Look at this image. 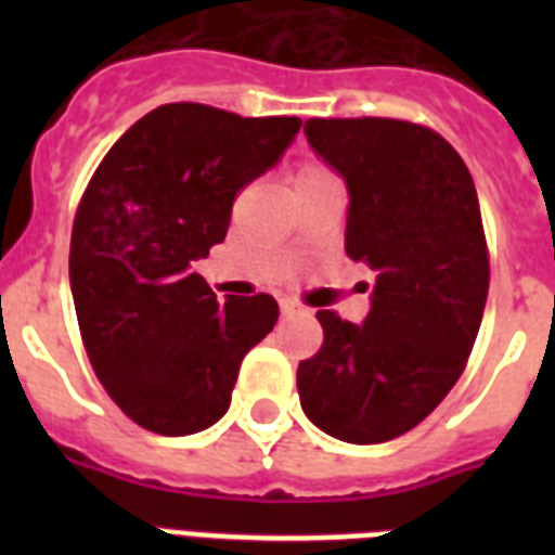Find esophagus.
Returning <instances> with one entry per match:
<instances>
[{"label": "esophagus", "mask_w": 555, "mask_h": 555, "mask_svg": "<svg viewBox=\"0 0 555 555\" xmlns=\"http://www.w3.org/2000/svg\"><path fill=\"white\" fill-rule=\"evenodd\" d=\"M305 308L299 302H294V299H282V317H305Z\"/></svg>", "instance_id": "obj_1"}]
</instances>
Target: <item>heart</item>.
I'll use <instances>...</instances> for the list:
<instances>
[{"label":"heart","mask_w":555,"mask_h":555,"mask_svg":"<svg viewBox=\"0 0 555 555\" xmlns=\"http://www.w3.org/2000/svg\"><path fill=\"white\" fill-rule=\"evenodd\" d=\"M320 172H328V169H325V167H320V164H302V167H299V169H296V172H294V178L320 176ZM294 178H291V181H294Z\"/></svg>","instance_id":"1"}]
</instances>
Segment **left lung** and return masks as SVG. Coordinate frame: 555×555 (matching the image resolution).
Here are the masks:
<instances>
[{
    "mask_svg": "<svg viewBox=\"0 0 555 555\" xmlns=\"http://www.w3.org/2000/svg\"><path fill=\"white\" fill-rule=\"evenodd\" d=\"M308 143L346 178L348 259L377 273L363 325L320 311L322 348L299 363L305 414L331 438L383 443L455 386L481 328L490 250L464 158L395 117H311Z\"/></svg>",
    "mask_w": 555,
    "mask_h": 555,
    "instance_id": "1",
    "label": "left lung"
}]
</instances>
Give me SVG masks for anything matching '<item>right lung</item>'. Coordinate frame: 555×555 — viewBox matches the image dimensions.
Listing matches in <instances>:
<instances>
[{
	"label": "right lung",
	"instance_id": "add662e5",
	"mask_svg": "<svg viewBox=\"0 0 555 555\" xmlns=\"http://www.w3.org/2000/svg\"><path fill=\"white\" fill-rule=\"evenodd\" d=\"M299 126L167 103L126 129L82 192L68 256L82 346L143 429L181 438L221 421L244 354L276 325L273 296L221 305L190 264L224 242L235 195Z\"/></svg>",
	"mask_w": 555,
	"mask_h": 555
}]
</instances>
